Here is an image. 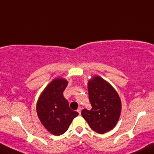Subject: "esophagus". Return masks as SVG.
<instances>
[{
	"instance_id": "esophagus-1",
	"label": "esophagus",
	"mask_w": 154,
	"mask_h": 154,
	"mask_svg": "<svg viewBox=\"0 0 154 154\" xmlns=\"http://www.w3.org/2000/svg\"><path fill=\"white\" fill-rule=\"evenodd\" d=\"M77 111L79 112V114L81 115V107H79V109H77Z\"/></svg>"
}]
</instances>
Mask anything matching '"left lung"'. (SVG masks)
I'll return each mask as SVG.
<instances>
[{
  "instance_id": "left-lung-1",
  "label": "left lung",
  "mask_w": 154,
  "mask_h": 154,
  "mask_svg": "<svg viewBox=\"0 0 154 154\" xmlns=\"http://www.w3.org/2000/svg\"><path fill=\"white\" fill-rule=\"evenodd\" d=\"M88 91L92 109L82 110L81 115L92 130L105 134L113 129L119 120L121 98L114 88L99 75L88 81Z\"/></svg>"
}]
</instances>
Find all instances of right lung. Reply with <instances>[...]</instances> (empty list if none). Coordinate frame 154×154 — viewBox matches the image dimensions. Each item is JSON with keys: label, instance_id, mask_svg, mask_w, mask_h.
<instances>
[{"label": "right lung", "instance_id": "add662e5", "mask_svg": "<svg viewBox=\"0 0 154 154\" xmlns=\"http://www.w3.org/2000/svg\"><path fill=\"white\" fill-rule=\"evenodd\" d=\"M68 81L56 78L44 88L36 104L37 115L43 126L55 136H60L68 130L75 117L79 115L72 111L63 93Z\"/></svg>", "mask_w": 154, "mask_h": 154}]
</instances>
